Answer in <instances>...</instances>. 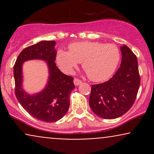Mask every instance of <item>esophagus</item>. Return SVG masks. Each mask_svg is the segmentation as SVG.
I'll return each instance as SVG.
<instances>
[{
	"mask_svg": "<svg viewBox=\"0 0 154 154\" xmlns=\"http://www.w3.org/2000/svg\"><path fill=\"white\" fill-rule=\"evenodd\" d=\"M81 83H82V81H81L80 79H77V78L74 79V84L75 85V86L79 85H80Z\"/></svg>",
	"mask_w": 154,
	"mask_h": 154,
	"instance_id": "1",
	"label": "esophagus"
}]
</instances>
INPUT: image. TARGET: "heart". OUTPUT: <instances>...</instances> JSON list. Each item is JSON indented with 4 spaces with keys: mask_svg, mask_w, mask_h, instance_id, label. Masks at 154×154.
Masks as SVG:
<instances>
[{
    "mask_svg": "<svg viewBox=\"0 0 154 154\" xmlns=\"http://www.w3.org/2000/svg\"><path fill=\"white\" fill-rule=\"evenodd\" d=\"M69 51L60 49L56 61L60 69L72 73L79 63L93 82H103L114 73L120 60L118 48L113 44L84 41L72 43Z\"/></svg>",
    "mask_w": 154,
    "mask_h": 154,
    "instance_id": "1",
    "label": "heart"
}]
</instances>
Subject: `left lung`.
Segmentation results:
<instances>
[{
  "label": "left lung",
  "mask_w": 154,
  "mask_h": 154,
  "mask_svg": "<svg viewBox=\"0 0 154 154\" xmlns=\"http://www.w3.org/2000/svg\"><path fill=\"white\" fill-rule=\"evenodd\" d=\"M120 49L121 65L115 75L106 82L92 85L90 106L103 119H116L128 112L135 102L140 84L137 57L126 45Z\"/></svg>",
  "instance_id": "1"
}]
</instances>
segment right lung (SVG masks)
I'll return each mask as SVG.
<instances>
[{"label": "right lung", "instance_id": "obj_1", "mask_svg": "<svg viewBox=\"0 0 154 154\" xmlns=\"http://www.w3.org/2000/svg\"><path fill=\"white\" fill-rule=\"evenodd\" d=\"M54 40H43L26 48L17 57L14 66L15 95L21 106L35 119L55 122L66 114L69 97L75 88L73 77L64 75L56 66ZM39 59L45 60L49 67V80L45 88L30 95L23 89L22 65L24 61Z\"/></svg>", "mask_w": 154, "mask_h": 154}]
</instances>
